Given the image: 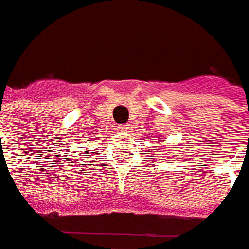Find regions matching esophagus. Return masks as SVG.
<instances>
[{
  "label": "esophagus",
  "instance_id": "34e87169",
  "mask_svg": "<svg viewBox=\"0 0 249 249\" xmlns=\"http://www.w3.org/2000/svg\"><path fill=\"white\" fill-rule=\"evenodd\" d=\"M119 129H120V130H127V129H129V127H127L126 124H122V126H120Z\"/></svg>",
  "mask_w": 249,
  "mask_h": 249
}]
</instances>
